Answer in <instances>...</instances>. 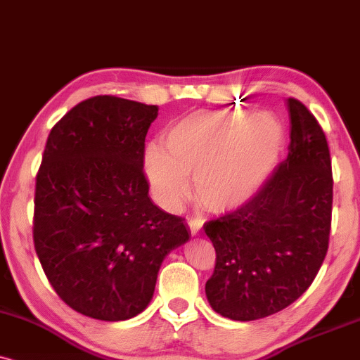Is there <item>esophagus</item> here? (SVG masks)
<instances>
[{
    "instance_id": "1",
    "label": "esophagus",
    "mask_w": 360,
    "mask_h": 360,
    "mask_svg": "<svg viewBox=\"0 0 360 360\" xmlns=\"http://www.w3.org/2000/svg\"><path fill=\"white\" fill-rule=\"evenodd\" d=\"M187 221H188L190 230H192V233L200 232V229H202V225H203V219H200V217H190Z\"/></svg>"
}]
</instances>
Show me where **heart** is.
Returning <instances> with one entry per match:
<instances>
[{"mask_svg":"<svg viewBox=\"0 0 360 360\" xmlns=\"http://www.w3.org/2000/svg\"><path fill=\"white\" fill-rule=\"evenodd\" d=\"M163 141L167 150L148 145L143 155L155 198L170 210L179 208L190 193L188 175H195L203 205L225 212L260 188L282 150L283 130L265 112H202L168 127Z\"/></svg>","mask_w":360,"mask_h":360,"instance_id":"1","label":"heart"}]
</instances>
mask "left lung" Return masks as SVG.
<instances>
[{
    "mask_svg": "<svg viewBox=\"0 0 360 360\" xmlns=\"http://www.w3.org/2000/svg\"><path fill=\"white\" fill-rule=\"evenodd\" d=\"M287 106V158L250 200L203 225L217 254L207 299L232 321H257L295 302L329 248L334 179L326 133L299 100Z\"/></svg>",
    "mask_w": 360,
    "mask_h": 360,
    "instance_id": "1",
    "label": "left lung"
}]
</instances>
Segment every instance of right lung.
<instances>
[{"label":"right lung","mask_w":360,"mask_h":360,"mask_svg":"<svg viewBox=\"0 0 360 360\" xmlns=\"http://www.w3.org/2000/svg\"><path fill=\"white\" fill-rule=\"evenodd\" d=\"M158 106L98 95L48 135L37 173L34 250L66 305L98 321L135 317L167 254L190 238L148 197L145 136Z\"/></svg>","instance_id":"right-lung-1"}]
</instances>
